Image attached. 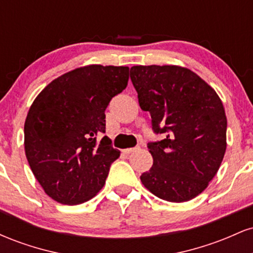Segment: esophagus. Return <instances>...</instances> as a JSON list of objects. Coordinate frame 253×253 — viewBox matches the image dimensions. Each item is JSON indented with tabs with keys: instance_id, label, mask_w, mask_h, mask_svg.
<instances>
[{
	"instance_id": "1",
	"label": "esophagus",
	"mask_w": 253,
	"mask_h": 253,
	"mask_svg": "<svg viewBox=\"0 0 253 253\" xmlns=\"http://www.w3.org/2000/svg\"><path fill=\"white\" fill-rule=\"evenodd\" d=\"M135 150H138V147H133V149H125V150H123V152L125 153V155H129V153L134 152Z\"/></svg>"
}]
</instances>
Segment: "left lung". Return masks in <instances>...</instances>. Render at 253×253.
Here are the masks:
<instances>
[{
  "label": "left lung",
  "mask_w": 253,
  "mask_h": 253,
  "mask_svg": "<svg viewBox=\"0 0 253 253\" xmlns=\"http://www.w3.org/2000/svg\"><path fill=\"white\" fill-rule=\"evenodd\" d=\"M130 80L140 108L163 140L147 145L153 165L140 176L147 190L185 202L208 187L226 152L227 118L216 91L190 69L135 65Z\"/></svg>",
  "instance_id": "8db88e82"
}]
</instances>
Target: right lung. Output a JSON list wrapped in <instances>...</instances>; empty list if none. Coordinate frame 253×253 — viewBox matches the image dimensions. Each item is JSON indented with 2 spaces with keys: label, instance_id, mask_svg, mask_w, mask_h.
Instances as JSON below:
<instances>
[{
  "label": "right lung",
  "instance_id": "right-lung-1",
  "mask_svg": "<svg viewBox=\"0 0 253 253\" xmlns=\"http://www.w3.org/2000/svg\"><path fill=\"white\" fill-rule=\"evenodd\" d=\"M128 66H81L43 88L25 121V153L42 188L62 205L89 201L120 156L106 132L104 110L127 86Z\"/></svg>",
  "mask_w": 253,
  "mask_h": 253
}]
</instances>
